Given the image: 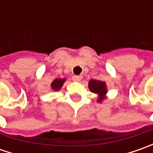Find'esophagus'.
Instances as JSON below:
<instances>
[{
	"label": "esophagus",
	"instance_id": "1",
	"mask_svg": "<svg viewBox=\"0 0 153 153\" xmlns=\"http://www.w3.org/2000/svg\"><path fill=\"white\" fill-rule=\"evenodd\" d=\"M82 76H73L72 80H73L74 82H80L82 80Z\"/></svg>",
	"mask_w": 153,
	"mask_h": 153
}]
</instances>
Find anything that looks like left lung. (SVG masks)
<instances>
[{"instance_id":"left-lung-1","label":"left lung","mask_w":153,"mask_h":153,"mask_svg":"<svg viewBox=\"0 0 153 153\" xmlns=\"http://www.w3.org/2000/svg\"><path fill=\"white\" fill-rule=\"evenodd\" d=\"M88 88L92 93L98 95L97 102L102 103L103 100L106 99V94L108 91L107 86L105 82L100 80H90L88 82Z\"/></svg>"}]
</instances>
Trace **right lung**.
Listing matches in <instances>:
<instances>
[{"instance_id": "right-lung-1", "label": "right lung", "mask_w": 153, "mask_h": 153, "mask_svg": "<svg viewBox=\"0 0 153 153\" xmlns=\"http://www.w3.org/2000/svg\"><path fill=\"white\" fill-rule=\"evenodd\" d=\"M65 78H56L55 80L53 81V82L51 83V89L53 91H59L62 87L64 82H65Z\"/></svg>"}]
</instances>
